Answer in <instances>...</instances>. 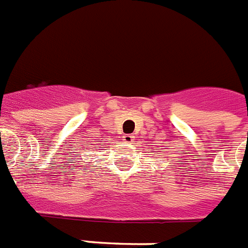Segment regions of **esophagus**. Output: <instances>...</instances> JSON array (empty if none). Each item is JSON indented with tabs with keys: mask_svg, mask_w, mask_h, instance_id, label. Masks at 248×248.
Wrapping results in <instances>:
<instances>
[{
	"mask_svg": "<svg viewBox=\"0 0 248 248\" xmlns=\"http://www.w3.org/2000/svg\"><path fill=\"white\" fill-rule=\"evenodd\" d=\"M122 140L124 141V143H131V142H133V136H131V135H124L122 137Z\"/></svg>",
	"mask_w": 248,
	"mask_h": 248,
	"instance_id": "esophagus-1",
	"label": "esophagus"
}]
</instances>
